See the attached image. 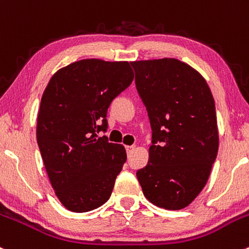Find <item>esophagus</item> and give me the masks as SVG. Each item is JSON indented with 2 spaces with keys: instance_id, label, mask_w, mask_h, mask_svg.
I'll list each match as a JSON object with an SVG mask.
<instances>
[{
  "instance_id": "esophagus-1",
  "label": "esophagus",
  "mask_w": 249,
  "mask_h": 249,
  "mask_svg": "<svg viewBox=\"0 0 249 249\" xmlns=\"http://www.w3.org/2000/svg\"><path fill=\"white\" fill-rule=\"evenodd\" d=\"M125 149H126L127 154H131L133 149H135V146H133V145H126V146H125Z\"/></svg>"
}]
</instances>
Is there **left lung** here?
I'll return each instance as SVG.
<instances>
[{
  "label": "left lung",
  "instance_id": "1",
  "mask_svg": "<svg viewBox=\"0 0 249 249\" xmlns=\"http://www.w3.org/2000/svg\"><path fill=\"white\" fill-rule=\"evenodd\" d=\"M131 65L153 130L148 164L137 179L154 205L181 210L206 185L218 151L213 96L205 78L179 59Z\"/></svg>",
  "mask_w": 249,
  "mask_h": 249
}]
</instances>
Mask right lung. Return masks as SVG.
<instances>
[{
	"label": "right lung",
	"instance_id": "obj_1",
	"mask_svg": "<svg viewBox=\"0 0 249 249\" xmlns=\"http://www.w3.org/2000/svg\"><path fill=\"white\" fill-rule=\"evenodd\" d=\"M129 62L81 59L50 78L36 119V141L57 198L72 213L104 205L126 161L106 136L107 109L131 85Z\"/></svg>",
	"mask_w": 249,
	"mask_h": 249
}]
</instances>
